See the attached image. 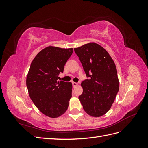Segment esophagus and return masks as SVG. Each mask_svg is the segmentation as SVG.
<instances>
[{
    "instance_id": "34e87169",
    "label": "esophagus",
    "mask_w": 148,
    "mask_h": 148,
    "mask_svg": "<svg viewBox=\"0 0 148 148\" xmlns=\"http://www.w3.org/2000/svg\"><path fill=\"white\" fill-rule=\"evenodd\" d=\"M72 85H73V88H75V87H76L78 85V83H75V82H72Z\"/></svg>"
}]
</instances>
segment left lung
<instances>
[{
    "label": "left lung",
    "instance_id": "obj_1",
    "mask_svg": "<svg viewBox=\"0 0 148 148\" xmlns=\"http://www.w3.org/2000/svg\"><path fill=\"white\" fill-rule=\"evenodd\" d=\"M74 51L89 78L82 83L83 91L79 99L88 114L101 117L109 110L119 89L114 62L96 43L86 44Z\"/></svg>",
    "mask_w": 148,
    "mask_h": 148
}]
</instances>
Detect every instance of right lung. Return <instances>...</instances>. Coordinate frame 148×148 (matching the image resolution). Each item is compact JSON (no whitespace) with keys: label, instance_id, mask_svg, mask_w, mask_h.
I'll use <instances>...</instances> for the list:
<instances>
[{"label":"right lung","instance_id":"right-lung-1","mask_svg":"<svg viewBox=\"0 0 148 148\" xmlns=\"http://www.w3.org/2000/svg\"><path fill=\"white\" fill-rule=\"evenodd\" d=\"M73 51V48L49 46L40 51L31 64L26 77L29 97L37 108L49 117H59L68 109L72 84L58 81V77L63 73Z\"/></svg>","mask_w":148,"mask_h":148}]
</instances>
